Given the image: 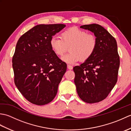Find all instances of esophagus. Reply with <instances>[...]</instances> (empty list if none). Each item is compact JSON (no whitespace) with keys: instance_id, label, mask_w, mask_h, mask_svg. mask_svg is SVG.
Segmentation results:
<instances>
[{"instance_id":"obj_1","label":"esophagus","mask_w":131,"mask_h":131,"mask_svg":"<svg viewBox=\"0 0 131 131\" xmlns=\"http://www.w3.org/2000/svg\"><path fill=\"white\" fill-rule=\"evenodd\" d=\"M67 66H68V68L69 69V70H72V69H73V66L70 65H68Z\"/></svg>"}]
</instances>
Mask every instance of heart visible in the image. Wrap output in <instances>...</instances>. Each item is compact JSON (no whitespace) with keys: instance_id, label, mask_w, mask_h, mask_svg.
Instances as JSON below:
<instances>
[{"instance_id":"b5f03b06","label":"heart","mask_w":131,"mask_h":131,"mask_svg":"<svg viewBox=\"0 0 131 131\" xmlns=\"http://www.w3.org/2000/svg\"><path fill=\"white\" fill-rule=\"evenodd\" d=\"M61 38H51L50 47L58 56H63L69 47L70 53L62 57L63 62L68 63H75L80 59L83 61L88 60L97 47L96 38L93 35L77 27L66 30L61 33Z\"/></svg>"}]
</instances>
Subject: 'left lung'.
I'll return each instance as SVG.
<instances>
[{
	"label": "left lung",
	"mask_w": 131,
	"mask_h": 131,
	"mask_svg": "<svg viewBox=\"0 0 131 131\" xmlns=\"http://www.w3.org/2000/svg\"><path fill=\"white\" fill-rule=\"evenodd\" d=\"M80 27L93 33L97 47L88 60L73 68L74 83L80 98L85 102L93 104L106 98L117 82L120 65L117 43L100 25H85Z\"/></svg>",
	"instance_id": "1"
}]
</instances>
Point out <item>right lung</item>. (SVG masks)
Segmentation results:
<instances>
[{
    "mask_svg": "<svg viewBox=\"0 0 131 131\" xmlns=\"http://www.w3.org/2000/svg\"><path fill=\"white\" fill-rule=\"evenodd\" d=\"M66 26L38 25L19 38L12 58L15 83L33 104L44 105L54 99L67 69L53 52L50 40Z\"/></svg>",
    "mask_w": 131,
    "mask_h": 131,
    "instance_id": "1",
    "label": "right lung"
}]
</instances>
